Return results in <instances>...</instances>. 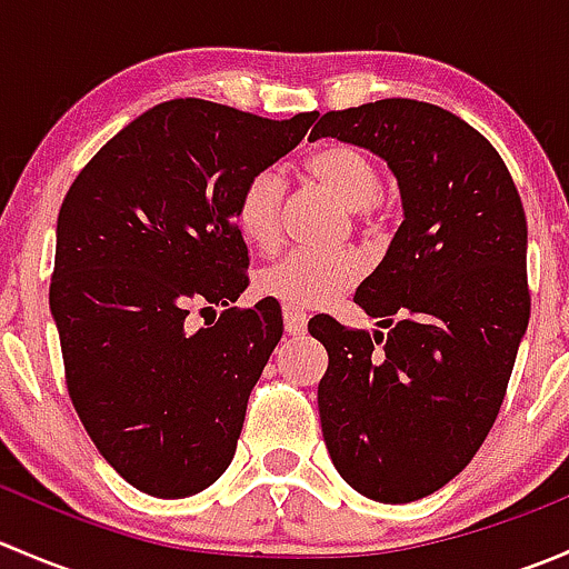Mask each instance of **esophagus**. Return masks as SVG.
<instances>
[{
  "instance_id": "1",
  "label": "esophagus",
  "mask_w": 569,
  "mask_h": 569,
  "mask_svg": "<svg viewBox=\"0 0 569 569\" xmlns=\"http://www.w3.org/2000/svg\"><path fill=\"white\" fill-rule=\"evenodd\" d=\"M283 327L289 336H306V327H308V317L306 311L295 306H283Z\"/></svg>"
}]
</instances>
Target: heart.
Returning <instances> with one entry per match:
<instances>
[{
	"instance_id": "1",
	"label": "heart",
	"mask_w": 569,
	"mask_h": 569,
	"mask_svg": "<svg viewBox=\"0 0 569 569\" xmlns=\"http://www.w3.org/2000/svg\"><path fill=\"white\" fill-rule=\"evenodd\" d=\"M306 173L330 192L343 209L371 217L382 194V173L375 157L358 146L332 142L306 159ZM283 176L278 170H258L239 189L233 220L252 248L269 250L280 237V203ZM363 261L352 250H291L256 278L258 295L286 306L313 308L358 283Z\"/></svg>"
}]
</instances>
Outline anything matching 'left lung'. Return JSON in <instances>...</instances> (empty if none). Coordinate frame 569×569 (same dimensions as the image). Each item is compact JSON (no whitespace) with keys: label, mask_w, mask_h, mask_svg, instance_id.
Segmentation results:
<instances>
[{"label":"left lung","mask_w":569,"mask_h":569,"mask_svg":"<svg viewBox=\"0 0 569 569\" xmlns=\"http://www.w3.org/2000/svg\"><path fill=\"white\" fill-rule=\"evenodd\" d=\"M311 137L386 159L405 209L386 258L355 291L388 336L332 317L308 325L330 358L321 435L360 496L418 501L473 460L501 410L531 313L523 203L496 148L427 101L327 112Z\"/></svg>","instance_id":"left-lung-1"}]
</instances>
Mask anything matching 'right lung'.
I'll return each mask as SVG.
<instances>
[{
  "instance_id": "obj_1",
  "label": "right lung",
  "mask_w": 569,
  "mask_h": 569,
  "mask_svg": "<svg viewBox=\"0 0 569 569\" xmlns=\"http://www.w3.org/2000/svg\"><path fill=\"white\" fill-rule=\"evenodd\" d=\"M313 120L164 101L120 129L62 200L49 306L68 393L101 457L148 496H194L233 460L283 336L272 297L228 308L250 261L233 206ZM217 305L214 326L188 327L192 307Z\"/></svg>"
}]
</instances>
